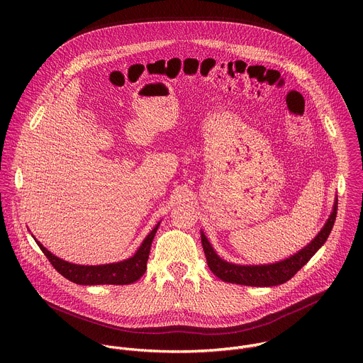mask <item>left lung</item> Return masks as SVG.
I'll return each instance as SVG.
<instances>
[{"instance_id":"obj_1","label":"left lung","mask_w":363,"mask_h":363,"mask_svg":"<svg viewBox=\"0 0 363 363\" xmlns=\"http://www.w3.org/2000/svg\"><path fill=\"white\" fill-rule=\"evenodd\" d=\"M337 214V202H335L333 211L320 230V233L315 237V240L301 248L297 254L286 258L283 262L274 264H264V266H238L228 263L217 255L214 248L211 247L210 241L206 240L203 233H201V242L206 257V264L210 270L223 281L241 284V286H255V287H272L277 284H283L289 281L308 260L315 255V252L325 244L328 240L335 220Z\"/></svg>"}]
</instances>
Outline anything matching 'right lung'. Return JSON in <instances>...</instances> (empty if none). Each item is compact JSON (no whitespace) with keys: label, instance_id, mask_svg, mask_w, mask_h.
Here are the masks:
<instances>
[{"label":"right lung","instance_id":"right-lung-1","mask_svg":"<svg viewBox=\"0 0 363 363\" xmlns=\"http://www.w3.org/2000/svg\"><path fill=\"white\" fill-rule=\"evenodd\" d=\"M158 227L160 224L147 234V237L143 240L142 245L139 247V250L135 252L133 257L119 263L103 264V266H79V264L65 262L62 258L56 257L55 254H51L35 238L34 240L40 247V250L44 252V255L48 258L50 264L67 280L76 284H83V286H96V284L123 286V284L135 283L145 274L152 240L155 234H157Z\"/></svg>","mask_w":363,"mask_h":363}]
</instances>
